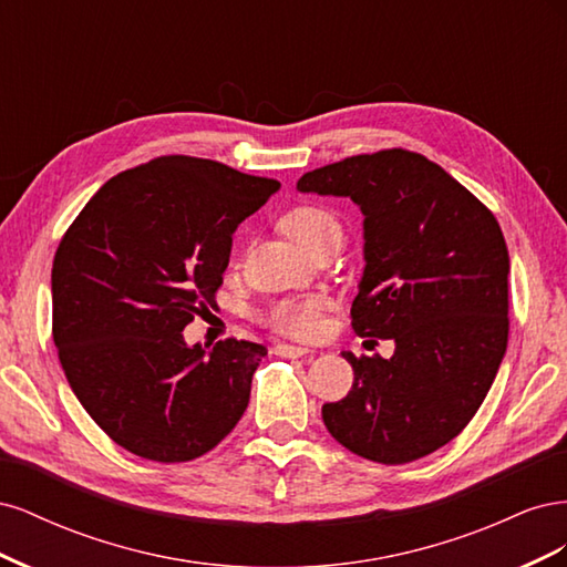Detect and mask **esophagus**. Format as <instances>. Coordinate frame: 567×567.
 Returning <instances> with one entry per match:
<instances>
[{
    "label": "esophagus",
    "mask_w": 567,
    "mask_h": 567,
    "mask_svg": "<svg viewBox=\"0 0 567 567\" xmlns=\"http://www.w3.org/2000/svg\"><path fill=\"white\" fill-rule=\"evenodd\" d=\"M274 354L286 357V359H298V357L310 354V350L298 348V346H288V342H279V346H274Z\"/></svg>",
    "instance_id": "1"
}]
</instances>
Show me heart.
<instances>
[{"instance_id":"b5f03b06","label":"heart","mask_w":567,"mask_h":567,"mask_svg":"<svg viewBox=\"0 0 567 567\" xmlns=\"http://www.w3.org/2000/svg\"><path fill=\"white\" fill-rule=\"evenodd\" d=\"M284 231L307 248L317 250L321 244L340 238V221L321 205H298L281 219ZM267 323L274 331L293 338H315L323 331V300L319 296L281 298L267 310Z\"/></svg>"}]
</instances>
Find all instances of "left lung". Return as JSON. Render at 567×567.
Here are the masks:
<instances>
[{"label": "left lung", "mask_w": 567, "mask_h": 567, "mask_svg": "<svg viewBox=\"0 0 567 567\" xmlns=\"http://www.w3.org/2000/svg\"><path fill=\"white\" fill-rule=\"evenodd\" d=\"M300 194L342 196L364 215L352 329L394 340L354 357L348 398L321 406L329 433L369 461H416L454 440L489 392L508 342V250L499 221L421 153L390 148L323 165Z\"/></svg>", "instance_id": "left-lung-1"}]
</instances>
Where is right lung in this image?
<instances>
[{
	"label": "right lung",
	"mask_w": 567,
	"mask_h": 567,
	"mask_svg": "<svg viewBox=\"0 0 567 567\" xmlns=\"http://www.w3.org/2000/svg\"><path fill=\"white\" fill-rule=\"evenodd\" d=\"M279 188L215 161L163 156L109 179L61 238L51 269L59 359L120 447L192 461L244 416L265 346H186L182 331L215 302L236 227Z\"/></svg>",
	"instance_id": "obj_1"
}]
</instances>
